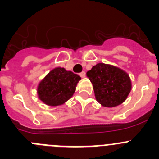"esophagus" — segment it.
Instances as JSON below:
<instances>
[{
	"label": "esophagus",
	"mask_w": 159,
	"mask_h": 159,
	"mask_svg": "<svg viewBox=\"0 0 159 159\" xmlns=\"http://www.w3.org/2000/svg\"><path fill=\"white\" fill-rule=\"evenodd\" d=\"M80 75L82 78H84V77L86 76V73H85V71H82V72L80 73Z\"/></svg>",
	"instance_id": "obj_1"
}]
</instances>
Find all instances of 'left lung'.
<instances>
[{"mask_svg": "<svg viewBox=\"0 0 159 159\" xmlns=\"http://www.w3.org/2000/svg\"><path fill=\"white\" fill-rule=\"evenodd\" d=\"M87 76L93 85L96 100L106 107L123 103L131 90L128 74L111 64H97L87 72Z\"/></svg>", "mask_w": 159, "mask_h": 159, "instance_id": "1", "label": "left lung"}]
</instances>
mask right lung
<instances>
[{
  "label": "right lung",
  "mask_w": 159,
  "mask_h": 159,
  "mask_svg": "<svg viewBox=\"0 0 159 159\" xmlns=\"http://www.w3.org/2000/svg\"><path fill=\"white\" fill-rule=\"evenodd\" d=\"M80 76L64 67H56L40 82L37 88L39 99L48 106L64 104L71 99Z\"/></svg>",
  "instance_id": "1"
}]
</instances>
